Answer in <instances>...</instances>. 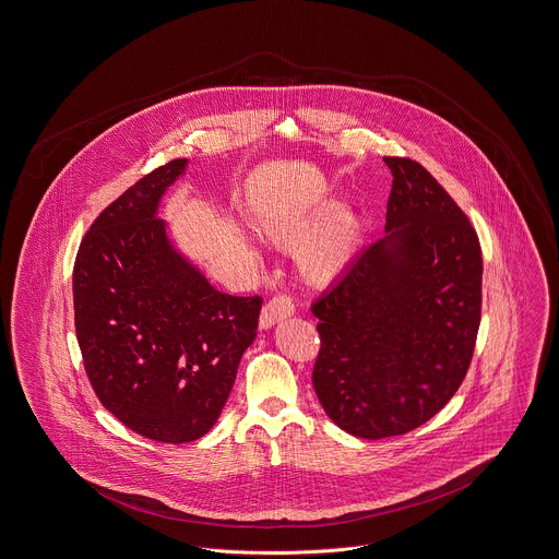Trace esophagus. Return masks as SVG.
I'll list each match as a JSON object with an SVG mask.
<instances>
[{
  "mask_svg": "<svg viewBox=\"0 0 559 559\" xmlns=\"http://www.w3.org/2000/svg\"><path fill=\"white\" fill-rule=\"evenodd\" d=\"M294 310H296V305H294V300H292L289 296H285V294H283V296H274V298L263 307L261 314H259V328L267 330V328H272L274 323H278V321L292 317Z\"/></svg>",
  "mask_w": 559,
  "mask_h": 559,
  "instance_id": "esophagus-1",
  "label": "esophagus"
}]
</instances>
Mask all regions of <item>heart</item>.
Segmentation results:
<instances>
[{
    "label": "heart",
    "instance_id": "1",
    "mask_svg": "<svg viewBox=\"0 0 559 559\" xmlns=\"http://www.w3.org/2000/svg\"><path fill=\"white\" fill-rule=\"evenodd\" d=\"M336 213L338 205L328 203L300 223L278 225L270 231L276 245L289 249L318 231L298 252V267L312 285H325L336 278L352 263L362 242V221L352 212H343L338 217Z\"/></svg>",
    "mask_w": 559,
    "mask_h": 559
}]
</instances>
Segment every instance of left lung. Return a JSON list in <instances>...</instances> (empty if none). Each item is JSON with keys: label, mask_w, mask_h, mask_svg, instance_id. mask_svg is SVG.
Returning a JSON list of instances; mask_svg holds the SVG:
<instances>
[{"label": "left lung", "mask_w": 559, "mask_h": 559, "mask_svg": "<svg viewBox=\"0 0 559 559\" xmlns=\"http://www.w3.org/2000/svg\"><path fill=\"white\" fill-rule=\"evenodd\" d=\"M385 236L310 307L330 420L365 439L409 433L463 383L480 328L483 250L469 218L412 158L385 156Z\"/></svg>", "instance_id": "1"}]
</instances>
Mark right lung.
<instances>
[{"mask_svg": "<svg viewBox=\"0 0 559 559\" xmlns=\"http://www.w3.org/2000/svg\"><path fill=\"white\" fill-rule=\"evenodd\" d=\"M187 165L154 169L105 207L72 272L76 341L96 396L130 431L163 443L216 425L261 310L259 296L216 292L158 218Z\"/></svg>", "mask_w": 559, "mask_h": 559, "instance_id": "right-lung-1", "label": "right lung"}]
</instances>
